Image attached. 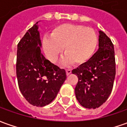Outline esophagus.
Here are the masks:
<instances>
[{"instance_id": "1", "label": "esophagus", "mask_w": 127, "mask_h": 127, "mask_svg": "<svg viewBox=\"0 0 127 127\" xmlns=\"http://www.w3.org/2000/svg\"><path fill=\"white\" fill-rule=\"evenodd\" d=\"M71 73V70L69 69H66V73L67 76H68V75H69Z\"/></svg>"}]
</instances>
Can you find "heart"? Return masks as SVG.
Returning a JSON list of instances; mask_svg holds the SVG:
<instances>
[{
  "instance_id": "heart-1",
  "label": "heart",
  "mask_w": 127,
  "mask_h": 127,
  "mask_svg": "<svg viewBox=\"0 0 127 127\" xmlns=\"http://www.w3.org/2000/svg\"><path fill=\"white\" fill-rule=\"evenodd\" d=\"M42 43L45 54L51 63H57L64 49L67 56L65 62L81 65L93 57L97 48V36L91 27L63 24L55 27L51 37H45Z\"/></svg>"
}]
</instances>
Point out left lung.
Listing matches in <instances>:
<instances>
[{
  "label": "left lung",
  "instance_id": "1",
  "mask_svg": "<svg viewBox=\"0 0 127 127\" xmlns=\"http://www.w3.org/2000/svg\"><path fill=\"white\" fill-rule=\"evenodd\" d=\"M99 49L86 63L72 70L78 76L75 88L77 100L82 107L96 109L104 104L113 89L116 60L113 42L100 31Z\"/></svg>",
  "mask_w": 127,
  "mask_h": 127
}]
</instances>
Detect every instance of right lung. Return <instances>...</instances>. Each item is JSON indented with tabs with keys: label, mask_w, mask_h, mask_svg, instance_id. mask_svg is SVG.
<instances>
[{
	"label": "right lung",
	"mask_w": 127,
	"mask_h": 127,
	"mask_svg": "<svg viewBox=\"0 0 127 127\" xmlns=\"http://www.w3.org/2000/svg\"><path fill=\"white\" fill-rule=\"evenodd\" d=\"M40 47L35 24L18 44L16 76L24 97L36 107H44L54 100L66 78L65 70L42 56Z\"/></svg>",
	"instance_id": "add662e5"
}]
</instances>
